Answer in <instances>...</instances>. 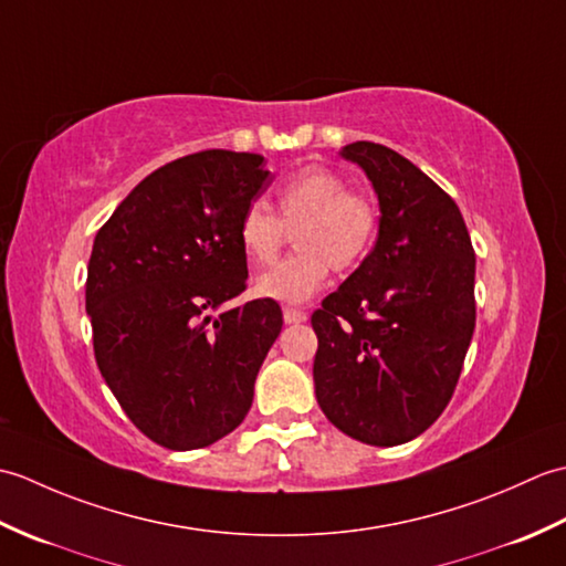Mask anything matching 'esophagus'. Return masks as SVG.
Returning a JSON list of instances; mask_svg holds the SVG:
<instances>
[{"instance_id":"1","label":"esophagus","mask_w":566,"mask_h":566,"mask_svg":"<svg viewBox=\"0 0 566 566\" xmlns=\"http://www.w3.org/2000/svg\"><path fill=\"white\" fill-rule=\"evenodd\" d=\"M306 318H308L306 311H302V308H294V306L284 308V323H304Z\"/></svg>"}]
</instances>
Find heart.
<instances>
[{"label": "heart", "instance_id": "1", "mask_svg": "<svg viewBox=\"0 0 566 566\" xmlns=\"http://www.w3.org/2000/svg\"><path fill=\"white\" fill-rule=\"evenodd\" d=\"M272 213L264 201H250L238 221V243L255 264H270L294 231L296 252L258 276L255 292L282 304H298L326 284L331 268H357L375 245L379 213L375 201L347 189V182L328 167L311 165L276 189Z\"/></svg>", "mask_w": 566, "mask_h": 566}]
</instances>
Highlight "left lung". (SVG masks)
I'll return each instance as SVG.
<instances>
[{"instance_id": "left-lung-1", "label": "left lung", "mask_w": 566, "mask_h": 566, "mask_svg": "<svg viewBox=\"0 0 566 566\" xmlns=\"http://www.w3.org/2000/svg\"><path fill=\"white\" fill-rule=\"evenodd\" d=\"M379 199V233L363 264L311 316L321 411L359 442L418 438L450 403L472 343V238L450 195L396 150H340Z\"/></svg>"}]
</instances>
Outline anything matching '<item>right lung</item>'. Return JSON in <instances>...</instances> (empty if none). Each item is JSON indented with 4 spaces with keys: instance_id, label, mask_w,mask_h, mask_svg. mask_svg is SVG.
Here are the masks:
<instances>
[{
    "instance_id": "obj_1",
    "label": "right lung",
    "mask_w": 566,
    "mask_h": 566,
    "mask_svg": "<svg viewBox=\"0 0 566 566\" xmlns=\"http://www.w3.org/2000/svg\"><path fill=\"white\" fill-rule=\"evenodd\" d=\"M270 185L255 153L203 150L163 165L94 238L84 304L97 367L134 426L167 450L235 430L282 331L274 298L245 292L243 209Z\"/></svg>"
}]
</instances>
